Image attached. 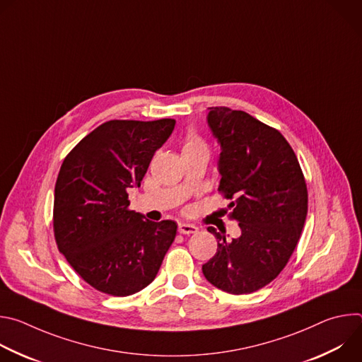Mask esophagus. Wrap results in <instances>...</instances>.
I'll use <instances>...</instances> for the list:
<instances>
[{"label":"esophagus","instance_id":"34e87169","mask_svg":"<svg viewBox=\"0 0 362 362\" xmlns=\"http://www.w3.org/2000/svg\"><path fill=\"white\" fill-rule=\"evenodd\" d=\"M177 230L182 235H192V233L197 232V228L194 225H190V223H179V229Z\"/></svg>","mask_w":362,"mask_h":362}]
</instances>
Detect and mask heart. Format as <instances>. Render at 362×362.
Instances as JSON below:
<instances>
[{
  "label": "heart",
  "mask_w": 362,
  "mask_h": 362,
  "mask_svg": "<svg viewBox=\"0 0 362 362\" xmlns=\"http://www.w3.org/2000/svg\"><path fill=\"white\" fill-rule=\"evenodd\" d=\"M196 151H208V146H206L204 140L194 130H189L183 139L182 153L189 154Z\"/></svg>",
  "instance_id": "heart-1"
}]
</instances>
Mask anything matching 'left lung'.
Returning <instances> with one entry per match:
<instances>
[{
	"mask_svg": "<svg viewBox=\"0 0 362 362\" xmlns=\"http://www.w3.org/2000/svg\"><path fill=\"white\" fill-rule=\"evenodd\" d=\"M208 124L221 144L219 192L230 200L240 236L208 230L218 252L202 267L216 288L250 293L272 282L295 250L308 212V190L296 154L274 127L229 107H209Z\"/></svg>",
	"mask_w": 362,
	"mask_h": 362,
	"instance_id": "left-lung-1",
	"label": "left lung"
}]
</instances>
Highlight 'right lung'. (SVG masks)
Instances as JSON below:
<instances>
[{
  "instance_id": "right-lung-1",
  "label": "right lung",
  "mask_w": 362,
  "mask_h": 362,
  "mask_svg": "<svg viewBox=\"0 0 362 362\" xmlns=\"http://www.w3.org/2000/svg\"><path fill=\"white\" fill-rule=\"evenodd\" d=\"M173 119L110 120L67 154L54 189L53 226L59 250L94 289L129 296L156 278L175 240L173 221L151 222L129 209L154 151Z\"/></svg>"
}]
</instances>
